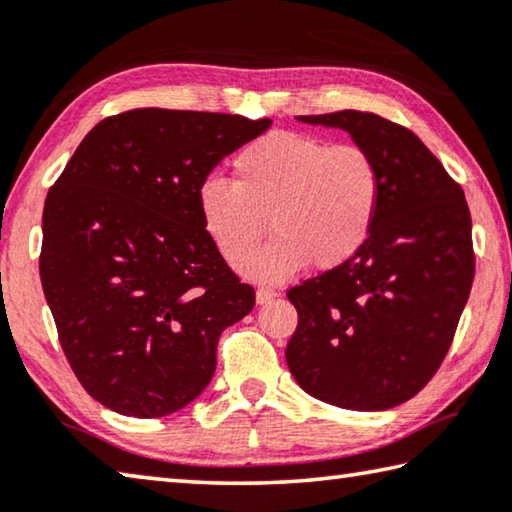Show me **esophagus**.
Segmentation results:
<instances>
[{
	"mask_svg": "<svg viewBox=\"0 0 512 512\" xmlns=\"http://www.w3.org/2000/svg\"><path fill=\"white\" fill-rule=\"evenodd\" d=\"M275 296H280V294H278V291H275L273 287H266V285L257 287V303H259V305L269 303V300H273Z\"/></svg>",
	"mask_w": 512,
	"mask_h": 512,
	"instance_id": "esophagus-1",
	"label": "esophagus"
}]
</instances>
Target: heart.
Segmentation results:
<instances>
[{"instance_id": "1", "label": "heart", "mask_w": 512, "mask_h": 512, "mask_svg": "<svg viewBox=\"0 0 512 512\" xmlns=\"http://www.w3.org/2000/svg\"><path fill=\"white\" fill-rule=\"evenodd\" d=\"M232 175L205 177L196 200L209 239L237 269L250 261L259 278L287 280L307 262L335 269L369 239L380 177L360 145L271 132L232 159ZM266 217L276 237L256 256Z\"/></svg>"}]
</instances>
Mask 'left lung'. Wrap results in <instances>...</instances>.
<instances>
[{"mask_svg": "<svg viewBox=\"0 0 512 512\" xmlns=\"http://www.w3.org/2000/svg\"><path fill=\"white\" fill-rule=\"evenodd\" d=\"M298 120L351 134L378 168L380 198L358 253L287 291L298 312L289 371L307 394L337 408H394L440 369L472 291L465 193L410 129L376 113Z\"/></svg>", "mask_w": 512, "mask_h": 512, "instance_id": "8db88e82", "label": "left lung"}]
</instances>
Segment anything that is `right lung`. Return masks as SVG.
Instances as JSON below:
<instances>
[{"label": "right lung", "instance_id": "add662e5", "mask_svg": "<svg viewBox=\"0 0 512 512\" xmlns=\"http://www.w3.org/2000/svg\"><path fill=\"white\" fill-rule=\"evenodd\" d=\"M269 127L230 113H118L47 193L40 282L72 371L109 410H182L212 380L221 332L253 310L255 289L209 239L196 193Z\"/></svg>", "mask_w": 512, "mask_h": 512}]
</instances>
